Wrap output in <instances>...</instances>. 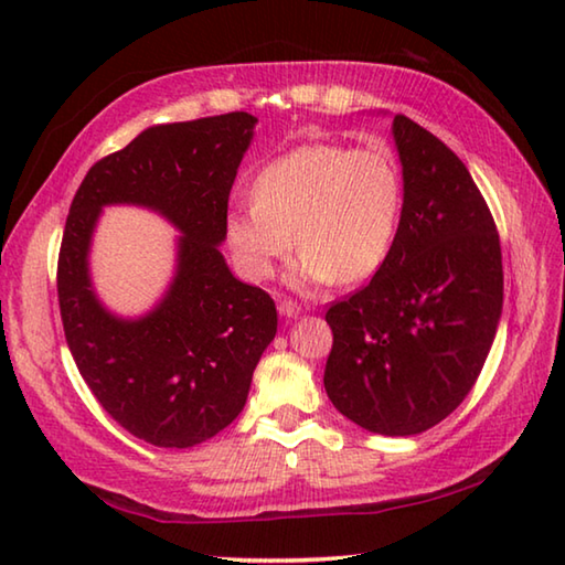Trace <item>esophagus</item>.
<instances>
[{
    "label": "esophagus",
    "mask_w": 565,
    "mask_h": 565,
    "mask_svg": "<svg viewBox=\"0 0 565 565\" xmlns=\"http://www.w3.org/2000/svg\"><path fill=\"white\" fill-rule=\"evenodd\" d=\"M279 313H281V317L294 319V317H299V313H301V306L291 301V299H281L279 301Z\"/></svg>",
    "instance_id": "34e87169"
}]
</instances>
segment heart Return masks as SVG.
Here are the masks:
<instances>
[{
    "instance_id": "heart-1",
    "label": "heart",
    "mask_w": 565,
    "mask_h": 565,
    "mask_svg": "<svg viewBox=\"0 0 565 565\" xmlns=\"http://www.w3.org/2000/svg\"><path fill=\"white\" fill-rule=\"evenodd\" d=\"M252 196L226 218V242L246 279H269L276 262L299 242L303 252L289 274L294 286L353 284L388 259L404 209V177L384 141H311L266 161Z\"/></svg>"
}]
</instances>
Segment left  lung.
Listing matches in <instances>:
<instances>
[{"label": "left lung", "instance_id": "8db88e82", "mask_svg": "<svg viewBox=\"0 0 565 565\" xmlns=\"http://www.w3.org/2000/svg\"><path fill=\"white\" fill-rule=\"evenodd\" d=\"M404 209L388 259L329 306L323 371L331 404L384 436L444 420L481 374L503 306L501 238L468 169L441 139L396 114Z\"/></svg>", "mask_w": 565, "mask_h": 565}]
</instances>
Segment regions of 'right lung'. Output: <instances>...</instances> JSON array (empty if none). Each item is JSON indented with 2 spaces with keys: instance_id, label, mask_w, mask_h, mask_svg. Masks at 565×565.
<instances>
[{
  "instance_id": "add662e5",
  "label": "right lung",
  "mask_w": 565,
  "mask_h": 565,
  "mask_svg": "<svg viewBox=\"0 0 565 565\" xmlns=\"http://www.w3.org/2000/svg\"><path fill=\"white\" fill-rule=\"evenodd\" d=\"M254 124L246 111L159 124L99 159L72 199L56 262L64 337L102 408L151 446L189 448L232 424L276 333L271 296L218 254ZM107 203L157 207L185 232L175 284L139 322L104 312L88 286V238Z\"/></svg>"
}]
</instances>
